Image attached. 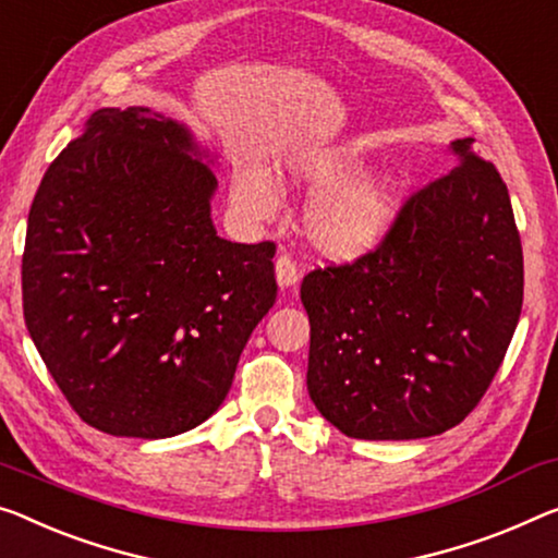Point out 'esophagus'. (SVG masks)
I'll return each mask as SVG.
<instances>
[{
    "instance_id": "obj_1",
    "label": "esophagus",
    "mask_w": 558,
    "mask_h": 558,
    "mask_svg": "<svg viewBox=\"0 0 558 558\" xmlns=\"http://www.w3.org/2000/svg\"><path fill=\"white\" fill-rule=\"evenodd\" d=\"M274 274H277V284H279L281 289H291V287H296V281H299V269H296V262L291 259V256L281 254L279 259H277V264H274Z\"/></svg>"
}]
</instances>
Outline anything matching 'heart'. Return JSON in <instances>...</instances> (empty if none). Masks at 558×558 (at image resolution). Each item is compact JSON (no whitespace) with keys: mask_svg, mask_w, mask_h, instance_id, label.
<instances>
[{"mask_svg":"<svg viewBox=\"0 0 558 558\" xmlns=\"http://www.w3.org/2000/svg\"><path fill=\"white\" fill-rule=\"evenodd\" d=\"M362 154L351 147L299 151L281 161V182L319 194L306 209V236L314 250L337 262L374 252L397 225L401 182L391 174H359ZM239 207L267 217L274 207V184L259 167H242L234 177Z\"/></svg>","mask_w":558,"mask_h":558,"instance_id":"heart-1","label":"heart"}]
</instances>
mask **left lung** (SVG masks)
Segmentation results:
<instances>
[{
  "instance_id": "left-lung-1",
  "label": "left lung",
  "mask_w": 558,
  "mask_h": 558,
  "mask_svg": "<svg viewBox=\"0 0 558 558\" xmlns=\"http://www.w3.org/2000/svg\"><path fill=\"white\" fill-rule=\"evenodd\" d=\"M457 140L461 165L416 192L379 250L308 271L306 389L351 439L444 434L484 397L524 302L507 184Z\"/></svg>"
}]
</instances>
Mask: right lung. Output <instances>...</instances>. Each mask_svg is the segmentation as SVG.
<instances>
[{
	"label": "right lung",
	"instance_id": "right-lung-1",
	"mask_svg": "<svg viewBox=\"0 0 558 558\" xmlns=\"http://www.w3.org/2000/svg\"><path fill=\"white\" fill-rule=\"evenodd\" d=\"M211 167L217 154L184 122L107 107L34 196L24 322L57 387L99 432L167 439L207 422L277 302V246L214 229Z\"/></svg>",
	"mask_w": 558,
	"mask_h": 558
}]
</instances>
